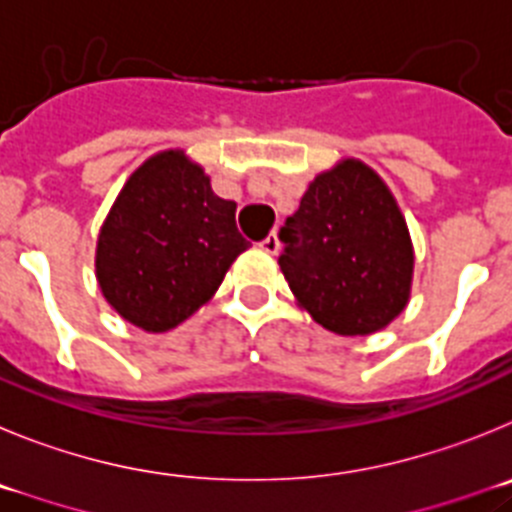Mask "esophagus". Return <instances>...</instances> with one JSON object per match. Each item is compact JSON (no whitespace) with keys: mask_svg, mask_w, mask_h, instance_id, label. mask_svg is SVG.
<instances>
[{"mask_svg":"<svg viewBox=\"0 0 512 512\" xmlns=\"http://www.w3.org/2000/svg\"><path fill=\"white\" fill-rule=\"evenodd\" d=\"M262 250L267 252V255H278V250H280V239H278V234H267L265 239H262Z\"/></svg>","mask_w":512,"mask_h":512,"instance_id":"obj_1","label":"esophagus"}]
</instances>
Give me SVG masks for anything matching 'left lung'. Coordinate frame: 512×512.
<instances>
[{"instance_id":"8db88e82","label":"left lung","mask_w":512,"mask_h":512,"mask_svg":"<svg viewBox=\"0 0 512 512\" xmlns=\"http://www.w3.org/2000/svg\"><path fill=\"white\" fill-rule=\"evenodd\" d=\"M280 270L324 329L367 336L408 303L413 245L390 188L359 160L313 178L280 227Z\"/></svg>"}]
</instances>
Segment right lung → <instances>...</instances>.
<instances>
[{
  "instance_id": "1",
  "label": "right lung",
  "mask_w": 512,
  "mask_h": 512,
  "mask_svg": "<svg viewBox=\"0 0 512 512\" xmlns=\"http://www.w3.org/2000/svg\"><path fill=\"white\" fill-rule=\"evenodd\" d=\"M234 201L211 191L204 168L165 150L124 183L96 242V278L109 306L145 331H168L216 293L250 247Z\"/></svg>"
}]
</instances>
